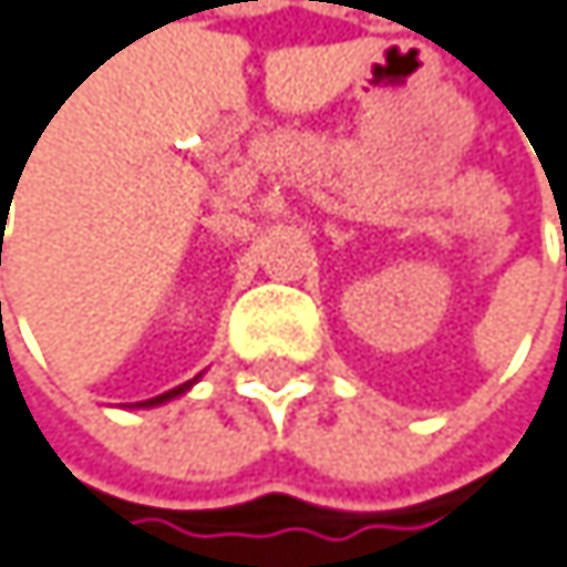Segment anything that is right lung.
I'll list each match as a JSON object with an SVG mask.
<instances>
[{
	"label": "right lung",
	"instance_id": "obj_1",
	"mask_svg": "<svg viewBox=\"0 0 567 567\" xmlns=\"http://www.w3.org/2000/svg\"><path fill=\"white\" fill-rule=\"evenodd\" d=\"M190 390V383H181V386H174V390H167V393H161V396H154V400H144V403H137V406H157V403H167V400H174V396H181V393H187Z\"/></svg>",
	"mask_w": 567,
	"mask_h": 567
}]
</instances>
